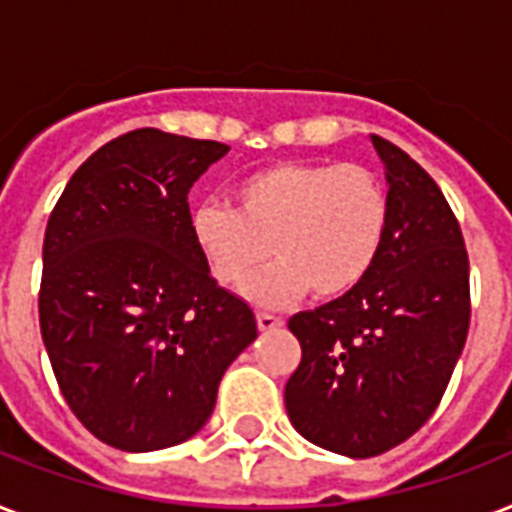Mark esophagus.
<instances>
[{
  "label": "esophagus",
  "instance_id": "obj_1",
  "mask_svg": "<svg viewBox=\"0 0 512 512\" xmlns=\"http://www.w3.org/2000/svg\"><path fill=\"white\" fill-rule=\"evenodd\" d=\"M284 321L279 316H271V313H257V327L260 332H273V329H279Z\"/></svg>",
  "mask_w": 512,
  "mask_h": 512
}]
</instances>
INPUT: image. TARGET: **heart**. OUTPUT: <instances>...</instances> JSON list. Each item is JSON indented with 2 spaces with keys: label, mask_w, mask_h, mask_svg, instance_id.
Listing matches in <instances>:
<instances>
[{
  "label": "heart",
  "mask_w": 512,
  "mask_h": 512,
  "mask_svg": "<svg viewBox=\"0 0 512 512\" xmlns=\"http://www.w3.org/2000/svg\"><path fill=\"white\" fill-rule=\"evenodd\" d=\"M390 199L372 170L358 164L276 162L233 185V209L201 204L191 217L199 255L220 287L249 289L281 305L311 289L319 300L348 295L380 257Z\"/></svg>",
  "instance_id": "1"
}]
</instances>
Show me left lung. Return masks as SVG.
<instances>
[{
	"label": "left lung",
	"instance_id": "8db88e82",
	"mask_svg": "<svg viewBox=\"0 0 512 512\" xmlns=\"http://www.w3.org/2000/svg\"><path fill=\"white\" fill-rule=\"evenodd\" d=\"M390 223L353 292L289 319L303 356L284 388L297 433L345 457H377L430 420L470 327V265L436 180L372 135Z\"/></svg>",
	"mask_w": 512,
	"mask_h": 512
}]
</instances>
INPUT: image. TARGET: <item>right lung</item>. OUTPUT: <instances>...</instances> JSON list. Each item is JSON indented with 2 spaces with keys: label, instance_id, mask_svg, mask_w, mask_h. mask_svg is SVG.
<instances>
[{
  "label": "right lung",
  "instance_id": "1",
  "mask_svg": "<svg viewBox=\"0 0 512 512\" xmlns=\"http://www.w3.org/2000/svg\"><path fill=\"white\" fill-rule=\"evenodd\" d=\"M228 146L143 127L71 175L44 231L39 327L76 420L122 452L199 433L255 313L217 287L188 191Z\"/></svg>",
  "mask_w": 512,
  "mask_h": 512
}]
</instances>
